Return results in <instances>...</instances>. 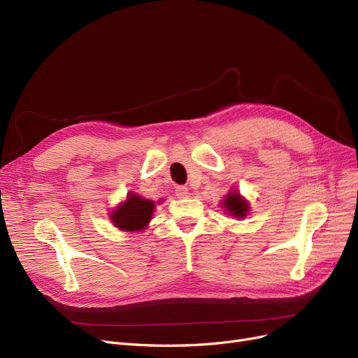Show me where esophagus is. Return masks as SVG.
Returning a JSON list of instances; mask_svg holds the SVG:
<instances>
[{
	"label": "esophagus",
	"mask_w": 358,
	"mask_h": 358,
	"mask_svg": "<svg viewBox=\"0 0 358 358\" xmlns=\"http://www.w3.org/2000/svg\"><path fill=\"white\" fill-rule=\"evenodd\" d=\"M189 194V189L185 185H177L176 187V196L177 197H185Z\"/></svg>",
	"instance_id": "obj_1"
}]
</instances>
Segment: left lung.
I'll return each instance as SVG.
<instances>
[{
	"mask_svg": "<svg viewBox=\"0 0 358 358\" xmlns=\"http://www.w3.org/2000/svg\"><path fill=\"white\" fill-rule=\"evenodd\" d=\"M224 208H225V210H228L232 216H236V217H244L248 212L247 201L244 199H241V196L237 192L229 193L225 197Z\"/></svg>",
	"mask_w": 358,
	"mask_h": 358,
	"instance_id": "8db88e82",
	"label": "left lung"
}]
</instances>
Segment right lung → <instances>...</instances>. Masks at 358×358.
I'll use <instances>...</instances> for the list:
<instances>
[{
  "label": "right lung",
  "instance_id": "1",
  "mask_svg": "<svg viewBox=\"0 0 358 358\" xmlns=\"http://www.w3.org/2000/svg\"><path fill=\"white\" fill-rule=\"evenodd\" d=\"M153 201L129 194L127 200L111 215L114 225L122 231H138L146 228L153 213Z\"/></svg>",
  "mask_w": 358,
  "mask_h": 358
}]
</instances>
